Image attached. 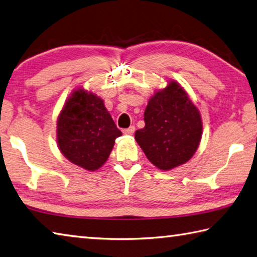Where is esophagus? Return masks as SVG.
<instances>
[{
	"label": "esophagus",
	"instance_id": "34e87169",
	"mask_svg": "<svg viewBox=\"0 0 257 257\" xmlns=\"http://www.w3.org/2000/svg\"><path fill=\"white\" fill-rule=\"evenodd\" d=\"M135 130H136V128H135L134 125H132V127H129L128 129H124V130H123V134H124V135H134Z\"/></svg>",
	"mask_w": 257,
	"mask_h": 257
}]
</instances>
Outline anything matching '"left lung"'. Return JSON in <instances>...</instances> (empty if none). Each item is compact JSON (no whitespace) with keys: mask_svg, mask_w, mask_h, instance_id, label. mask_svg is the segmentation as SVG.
<instances>
[{"mask_svg":"<svg viewBox=\"0 0 257 257\" xmlns=\"http://www.w3.org/2000/svg\"><path fill=\"white\" fill-rule=\"evenodd\" d=\"M145 127L135 139L157 169L173 170L189 162L202 138V118L179 82L155 90L144 113Z\"/></svg>","mask_w":257,"mask_h":257,"instance_id":"1","label":"left lung"}]
</instances>
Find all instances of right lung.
Returning <instances> with one entry per match:
<instances>
[{
	"instance_id": "obj_1",
	"label": "right lung",
	"mask_w": 257,
	"mask_h": 257,
	"mask_svg": "<svg viewBox=\"0 0 257 257\" xmlns=\"http://www.w3.org/2000/svg\"><path fill=\"white\" fill-rule=\"evenodd\" d=\"M56 142L67 160L86 171L104 165L122 133L116 128L104 101L94 92L77 86L58 114Z\"/></svg>"
}]
</instances>
